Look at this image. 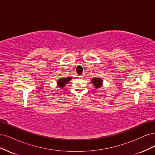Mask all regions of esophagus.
<instances>
[{"mask_svg":"<svg viewBox=\"0 0 155 155\" xmlns=\"http://www.w3.org/2000/svg\"><path fill=\"white\" fill-rule=\"evenodd\" d=\"M84 76H84V74H82V75H81V76H79V77L80 78H83Z\"/></svg>","mask_w":155,"mask_h":155,"instance_id":"34e87169","label":"esophagus"}]
</instances>
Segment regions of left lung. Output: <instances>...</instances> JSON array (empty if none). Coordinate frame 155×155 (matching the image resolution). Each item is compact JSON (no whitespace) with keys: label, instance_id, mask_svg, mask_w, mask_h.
<instances>
[{"label":"left lung","instance_id":"1","mask_svg":"<svg viewBox=\"0 0 155 155\" xmlns=\"http://www.w3.org/2000/svg\"><path fill=\"white\" fill-rule=\"evenodd\" d=\"M91 82L96 88H100L102 85L103 80L100 78H94L91 79Z\"/></svg>","mask_w":155,"mask_h":155}]
</instances>
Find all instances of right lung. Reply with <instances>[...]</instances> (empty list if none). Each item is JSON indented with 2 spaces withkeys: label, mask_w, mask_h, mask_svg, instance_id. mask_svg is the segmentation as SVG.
<instances>
[{
  "label": "right lung",
  "mask_w": 155,
  "mask_h": 155,
  "mask_svg": "<svg viewBox=\"0 0 155 155\" xmlns=\"http://www.w3.org/2000/svg\"><path fill=\"white\" fill-rule=\"evenodd\" d=\"M71 79L72 78L70 77H68L67 78H61L58 81V85L60 88H63L66 84H67L70 80H71Z\"/></svg>",
  "instance_id": "right-lung-1"
}]
</instances>
